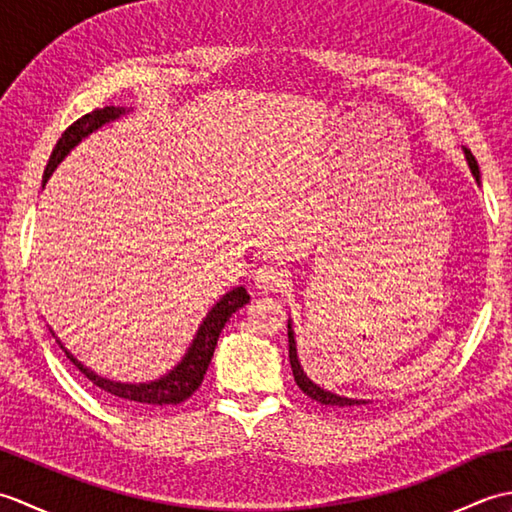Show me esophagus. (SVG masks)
<instances>
[{"label":"esophagus","mask_w":512,"mask_h":512,"mask_svg":"<svg viewBox=\"0 0 512 512\" xmlns=\"http://www.w3.org/2000/svg\"><path fill=\"white\" fill-rule=\"evenodd\" d=\"M288 281V273L277 264H262L255 273V286L264 292L279 290Z\"/></svg>","instance_id":"1"}]
</instances>
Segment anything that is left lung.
I'll list each match as a JSON object with an SVG mask.
<instances>
[{
  "instance_id": "1",
  "label": "left lung",
  "mask_w": 512,
  "mask_h": 512,
  "mask_svg": "<svg viewBox=\"0 0 512 512\" xmlns=\"http://www.w3.org/2000/svg\"><path fill=\"white\" fill-rule=\"evenodd\" d=\"M464 154H466V160H469V167H471V171H473L475 180L480 182V167H477V160H475V156L471 154V149H464ZM288 347H290L288 354H290L292 374H295V380H297V385H299V389L303 391V394L310 396L312 400L321 402V405H325V407H339V409H347V411H354V409H361V407H367V405H369V402H365V400L343 398V396L332 394V391H325V389H321L319 385H314L312 380H310L306 374H303V369H301V365H299V358H297L295 334H292L290 323H288Z\"/></svg>"
}]
</instances>
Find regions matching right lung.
Here are the masks:
<instances>
[{"mask_svg": "<svg viewBox=\"0 0 512 512\" xmlns=\"http://www.w3.org/2000/svg\"><path fill=\"white\" fill-rule=\"evenodd\" d=\"M118 114H123V110L103 107V110H94L90 114L76 118V121L61 134L57 145H54L52 156L46 165V171H43V184L48 182L52 171L57 169V165L65 158V154H68V151L76 143H79L81 138L94 132V129H99L107 121H114V118H118ZM248 299H250V295L246 292V288L239 286V288L228 292L224 299L217 301V306L209 314H206V319L200 325L198 334H195V339L189 347L187 356L182 358V363L178 367H173V372H169L165 378L154 380V383H147V385L112 383V380H105L101 376H96L94 372H90V369H85L68 350H65V356L70 358L74 367H79V372L85 374V378H88L92 385L105 391V394L114 396L116 400L125 402V405H136V407L180 405V402L193 396L195 389L202 385L206 369H209V365H211V358L215 352L217 339H220L222 328L226 325V321L231 319L233 312L246 306Z\"/></svg>", "mask_w": 512, "mask_h": 512, "instance_id": "obj_1", "label": "right lung"}]
</instances>
